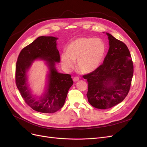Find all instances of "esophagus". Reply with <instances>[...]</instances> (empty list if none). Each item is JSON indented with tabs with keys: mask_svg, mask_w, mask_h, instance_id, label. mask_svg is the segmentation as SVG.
<instances>
[{
	"mask_svg": "<svg viewBox=\"0 0 147 147\" xmlns=\"http://www.w3.org/2000/svg\"><path fill=\"white\" fill-rule=\"evenodd\" d=\"M79 80V77H74V78H73V81H74V82H78Z\"/></svg>",
	"mask_w": 147,
	"mask_h": 147,
	"instance_id": "1",
	"label": "esophagus"
}]
</instances>
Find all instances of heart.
I'll list each match as a JSON object with an SVG mask.
<instances>
[{
    "mask_svg": "<svg viewBox=\"0 0 147 147\" xmlns=\"http://www.w3.org/2000/svg\"><path fill=\"white\" fill-rule=\"evenodd\" d=\"M105 52V45L99 38L79 37L69 42L66 52L61 54V61L67 70L74 67L83 74L94 71L99 67Z\"/></svg>",
    "mask_w": 147,
    "mask_h": 147,
    "instance_id": "obj_1",
    "label": "heart"
}]
</instances>
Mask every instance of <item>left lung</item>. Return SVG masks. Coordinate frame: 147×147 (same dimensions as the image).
Returning a JSON list of instances; mask_svg holds the SVG:
<instances>
[{"mask_svg":"<svg viewBox=\"0 0 147 147\" xmlns=\"http://www.w3.org/2000/svg\"><path fill=\"white\" fill-rule=\"evenodd\" d=\"M110 48L102 65L83 77L87 79L89 104L98 109H108L123 101L130 90L134 65L129 50L111 34Z\"/></svg>","mask_w":147,"mask_h":147,"instance_id":"8db88e82","label":"left lung"}]
</instances>
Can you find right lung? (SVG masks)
<instances>
[{
    "label": "right lung",
    "mask_w": 147,
    "mask_h": 147,
    "mask_svg": "<svg viewBox=\"0 0 147 147\" xmlns=\"http://www.w3.org/2000/svg\"><path fill=\"white\" fill-rule=\"evenodd\" d=\"M58 38L40 36L23 48L17 59L15 69V82L25 102L36 111L53 113L63 107L68 91L73 85L71 76L59 73L55 68L60 62V55L57 48ZM37 58L46 61L50 69L48 84L45 94L38 100L30 94L27 86L26 71Z\"/></svg>",
    "instance_id": "1"
}]
</instances>
